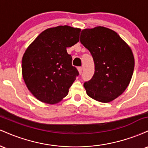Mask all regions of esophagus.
Returning <instances> with one entry per match:
<instances>
[{
  "label": "esophagus",
  "mask_w": 148,
  "mask_h": 148,
  "mask_svg": "<svg viewBox=\"0 0 148 148\" xmlns=\"http://www.w3.org/2000/svg\"><path fill=\"white\" fill-rule=\"evenodd\" d=\"M78 71H79V74H81V73L83 72V67H78Z\"/></svg>",
  "instance_id": "1"
}]
</instances>
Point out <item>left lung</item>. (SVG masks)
Wrapping results in <instances>:
<instances>
[{
  "mask_svg": "<svg viewBox=\"0 0 148 148\" xmlns=\"http://www.w3.org/2000/svg\"><path fill=\"white\" fill-rule=\"evenodd\" d=\"M80 42L89 50L95 63V73L84 83L90 97L107 103L121 95L130 84L134 58L129 45L113 30L103 26L86 28Z\"/></svg>",
  "mask_w": 148,
  "mask_h": 148,
  "instance_id": "1",
  "label": "left lung"
}]
</instances>
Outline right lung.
Listing matches in <instances>:
<instances>
[{
    "instance_id": "1",
    "label": "right lung",
    "mask_w": 148,
    "mask_h": 148,
    "mask_svg": "<svg viewBox=\"0 0 148 148\" xmlns=\"http://www.w3.org/2000/svg\"><path fill=\"white\" fill-rule=\"evenodd\" d=\"M80 28L59 25L44 30L22 58V75L28 89L44 103L54 104L67 95L79 72L67 48L79 41Z\"/></svg>"
}]
</instances>
